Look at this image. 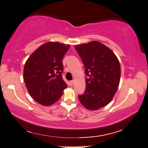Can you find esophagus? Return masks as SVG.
<instances>
[{"label": "esophagus", "instance_id": "esophagus-1", "mask_svg": "<svg viewBox=\"0 0 148 148\" xmlns=\"http://www.w3.org/2000/svg\"><path fill=\"white\" fill-rule=\"evenodd\" d=\"M74 83V80H72V81H70V84H71V86H72V85H73Z\"/></svg>", "mask_w": 148, "mask_h": 148}]
</instances>
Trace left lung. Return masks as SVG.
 <instances>
[{"label": "left lung", "instance_id": "1", "mask_svg": "<svg viewBox=\"0 0 148 148\" xmlns=\"http://www.w3.org/2000/svg\"><path fill=\"white\" fill-rule=\"evenodd\" d=\"M85 67L86 90L79 100L87 109L97 110L111 101L118 88L121 67L112 50L96 40L75 47Z\"/></svg>", "mask_w": 148, "mask_h": 148}]
</instances>
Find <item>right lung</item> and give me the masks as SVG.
Instances as JSON below:
<instances>
[{"label":"right lung","instance_id":"add662e5","mask_svg":"<svg viewBox=\"0 0 148 148\" xmlns=\"http://www.w3.org/2000/svg\"><path fill=\"white\" fill-rule=\"evenodd\" d=\"M70 48L58 42H48L31 55L24 66L23 79L30 96L43 106H51L63 95L67 84L62 76V60Z\"/></svg>","mask_w":148,"mask_h":148}]
</instances>
